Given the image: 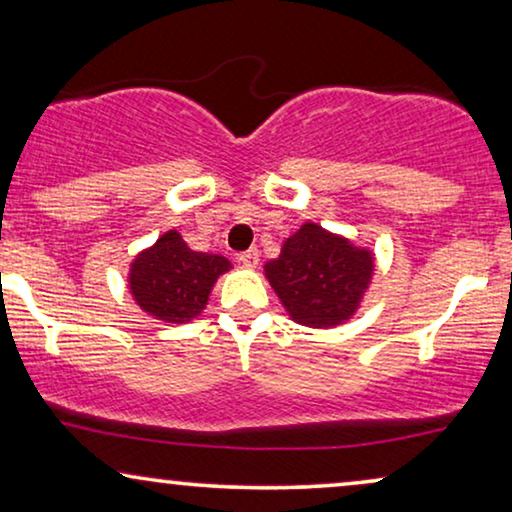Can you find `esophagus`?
Segmentation results:
<instances>
[{
  "label": "esophagus",
  "instance_id": "34e87169",
  "mask_svg": "<svg viewBox=\"0 0 512 512\" xmlns=\"http://www.w3.org/2000/svg\"><path fill=\"white\" fill-rule=\"evenodd\" d=\"M237 261L242 265H247V268H256L258 261H261V254H258L256 247H251L247 251H242V254H237Z\"/></svg>",
  "mask_w": 512,
  "mask_h": 512
}]
</instances>
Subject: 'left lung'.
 Wrapping results in <instances>:
<instances>
[{
  "label": "left lung",
  "mask_w": 512,
  "mask_h": 512,
  "mask_svg": "<svg viewBox=\"0 0 512 512\" xmlns=\"http://www.w3.org/2000/svg\"><path fill=\"white\" fill-rule=\"evenodd\" d=\"M373 275V256L345 237L305 223L265 263V277L298 324L328 328L349 319Z\"/></svg>",
  "instance_id": "left-lung-1"
}]
</instances>
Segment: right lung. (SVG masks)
<instances>
[{
	"instance_id": "add662e5",
	"label": "right lung",
	"mask_w": 512,
	"mask_h": 512,
	"mask_svg": "<svg viewBox=\"0 0 512 512\" xmlns=\"http://www.w3.org/2000/svg\"><path fill=\"white\" fill-rule=\"evenodd\" d=\"M228 268L223 256L191 251L177 230H170L132 263L130 289L144 312L181 324L205 307L216 277Z\"/></svg>"
}]
</instances>
